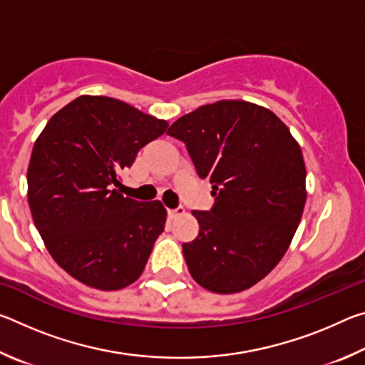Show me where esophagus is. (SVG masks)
Returning a JSON list of instances; mask_svg holds the SVG:
<instances>
[{
	"instance_id": "1",
	"label": "esophagus",
	"mask_w": 365,
	"mask_h": 365,
	"mask_svg": "<svg viewBox=\"0 0 365 365\" xmlns=\"http://www.w3.org/2000/svg\"><path fill=\"white\" fill-rule=\"evenodd\" d=\"M168 214L170 215V217H178V215L185 214V209H183V206H178L175 209H168Z\"/></svg>"
}]
</instances>
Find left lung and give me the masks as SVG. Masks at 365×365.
Wrapping results in <instances>:
<instances>
[{"label": "left lung", "instance_id": "obj_1", "mask_svg": "<svg viewBox=\"0 0 365 365\" xmlns=\"http://www.w3.org/2000/svg\"><path fill=\"white\" fill-rule=\"evenodd\" d=\"M168 135L183 141L215 197L193 211L200 233L182 246L191 277L224 294L256 285L287 252L304 209L299 145L272 110L230 100L180 117Z\"/></svg>", "mask_w": 365, "mask_h": 365}]
</instances>
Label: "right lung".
Returning a JSON list of instances; mask_svg holds the SVG:
<instances>
[{
	"mask_svg": "<svg viewBox=\"0 0 365 365\" xmlns=\"http://www.w3.org/2000/svg\"><path fill=\"white\" fill-rule=\"evenodd\" d=\"M168 127L114 98L78 96L35 141L29 206L49 255L73 279L110 292L141 275L165 209L123 196L117 175Z\"/></svg>",
	"mask_w": 365,
	"mask_h": 365,
	"instance_id": "add662e5",
	"label": "right lung"
}]
</instances>
